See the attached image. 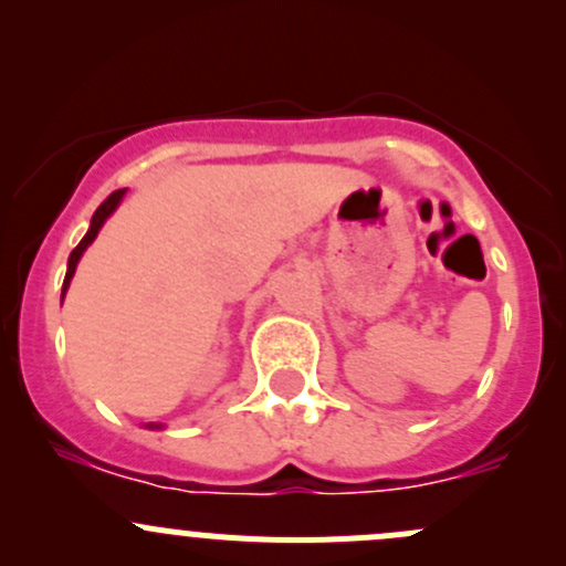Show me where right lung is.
Returning a JSON list of instances; mask_svg holds the SVG:
<instances>
[{
  "label": "right lung",
  "instance_id": "add662e5",
  "mask_svg": "<svg viewBox=\"0 0 566 566\" xmlns=\"http://www.w3.org/2000/svg\"><path fill=\"white\" fill-rule=\"evenodd\" d=\"M123 197H125V188H119V191H112V193H108V197L104 199V202L98 205V210H95V213H93V221H90V230H87V235L82 238V243H78V247L71 251V256H67V273H65V284H62V298H65V290H67V284H71L73 273H76V265H78V260H82V254H84V251H87L90 243H93L95 238H98L101 227H104V221L108 219V216L114 213V210H117V205L123 202ZM147 427H158V424H147Z\"/></svg>",
  "mask_w": 566,
  "mask_h": 566
}]
</instances>
